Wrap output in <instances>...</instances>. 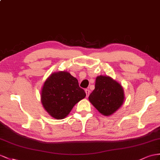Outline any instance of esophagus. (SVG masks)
<instances>
[{
    "mask_svg": "<svg viewBox=\"0 0 160 160\" xmlns=\"http://www.w3.org/2000/svg\"><path fill=\"white\" fill-rule=\"evenodd\" d=\"M85 92H86V95H87V97H88L90 95V91L88 89H86L85 90Z\"/></svg>",
    "mask_w": 160,
    "mask_h": 160,
    "instance_id": "1",
    "label": "esophagus"
}]
</instances>
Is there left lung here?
Returning a JSON list of instances; mask_svg holds the SVG:
<instances>
[{"mask_svg": "<svg viewBox=\"0 0 160 160\" xmlns=\"http://www.w3.org/2000/svg\"><path fill=\"white\" fill-rule=\"evenodd\" d=\"M89 101L102 115L109 116L120 109L124 101L122 85L108 76L96 78L95 89L88 97Z\"/></svg>", "mask_w": 160, "mask_h": 160, "instance_id": "obj_1", "label": "left lung"}]
</instances>
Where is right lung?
Segmentation results:
<instances>
[{"instance_id":"1","label":"right lung","mask_w":160,"mask_h":160,"mask_svg":"<svg viewBox=\"0 0 160 160\" xmlns=\"http://www.w3.org/2000/svg\"><path fill=\"white\" fill-rule=\"evenodd\" d=\"M85 97L78 81L66 71L51 73L44 82L40 93L43 108L57 120L68 116L73 106Z\"/></svg>"}]
</instances>
